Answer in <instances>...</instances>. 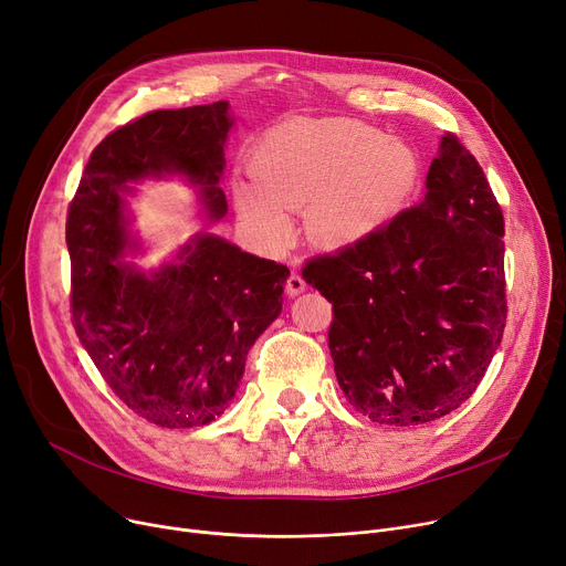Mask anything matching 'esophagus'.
I'll return each mask as SVG.
<instances>
[{
    "label": "esophagus",
    "instance_id": "1",
    "mask_svg": "<svg viewBox=\"0 0 566 566\" xmlns=\"http://www.w3.org/2000/svg\"><path fill=\"white\" fill-rule=\"evenodd\" d=\"M305 280L298 275V273H291L289 275V280H286V284H284V289H286V293L289 295H298V293H303L305 291Z\"/></svg>",
    "mask_w": 566,
    "mask_h": 566
}]
</instances>
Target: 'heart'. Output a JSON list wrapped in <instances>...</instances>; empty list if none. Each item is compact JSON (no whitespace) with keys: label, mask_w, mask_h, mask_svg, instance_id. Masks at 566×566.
<instances>
[{"label":"heart","mask_w":566,"mask_h":566,"mask_svg":"<svg viewBox=\"0 0 566 566\" xmlns=\"http://www.w3.org/2000/svg\"><path fill=\"white\" fill-rule=\"evenodd\" d=\"M256 188L238 190V211L268 248H284L289 211L323 248H353L392 224L422 188L418 148L355 118H295L254 148Z\"/></svg>","instance_id":"b5f03b06"}]
</instances>
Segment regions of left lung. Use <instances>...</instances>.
Returning a JSON list of instances; mask_svg holds the SVG:
<instances>
[{
    "instance_id": "left-lung-1",
    "label": "left lung",
    "mask_w": 566,
    "mask_h": 566,
    "mask_svg": "<svg viewBox=\"0 0 566 566\" xmlns=\"http://www.w3.org/2000/svg\"><path fill=\"white\" fill-rule=\"evenodd\" d=\"M504 220L474 156L440 137L427 195L369 241L318 254L339 388L371 422L440 420L478 390L507 321Z\"/></svg>"
}]
</instances>
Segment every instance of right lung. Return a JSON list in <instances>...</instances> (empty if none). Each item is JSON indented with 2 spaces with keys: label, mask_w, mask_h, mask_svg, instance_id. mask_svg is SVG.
Segmentation results:
<instances>
[{
  "label": "right lung",
  "mask_w": 566,
  "mask_h": 566,
  "mask_svg": "<svg viewBox=\"0 0 566 566\" xmlns=\"http://www.w3.org/2000/svg\"><path fill=\"white\" fill-rule=\"evenodd\" d=\"M229 103L156 109L109 133L71 201V312L101 376L139 418L192 429L227 410L256 337L282 312L289 268L199 233L154 273L118 261L135 243L130 184L181 174L201 186L208 218L227 213L218 186Z\"/></svg>",
  "instance_id": "add662e5"
}]
</instances>
